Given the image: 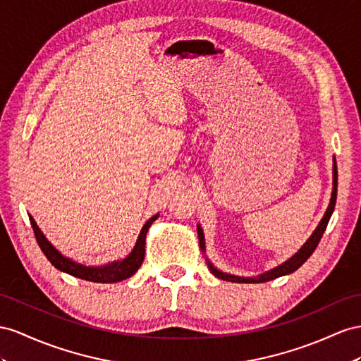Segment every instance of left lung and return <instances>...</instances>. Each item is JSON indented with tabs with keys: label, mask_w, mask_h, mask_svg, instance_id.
Returning <instances> with one entry per match:
<instances>
[{
	"label": "left lung",
	"mask_w": 361,
	"mask_h": 361,
	"mask_svg": "<svg viewBox=\"0 0 361 361\" xmlns=\"http://www.w3.org/2000/svg\"><path fill=\"white\" fill-rule=\"evenodd\" d=\"M334 180H332V183H334V188H332V195H331V202L329 206L326 209V214L325 216L322 218L320 224L317 226V228L314 230V233L311 235V238L308 239L307 243L303 244V247L300 248V250L295 253L293 257H290L288 261L283 262L282 265L276 267V269H273L271 271H267L264 274H261L259 277H239V276H233V274H227V273H223L216 270L214 265H212L209 261H207V265H209V270L214 273L216 277H219V279L223 281H230V282H239V283H259V282H269V281H273L276 279V277H281V276H285V274H290L293 271H295L299 269V267L308 259V257L312 255V252L316 250L320 239L323 236V232L326 230V226L329 223V218L332 215V212H334V207H336V200H337V166H336V160H334ZM198 239H200V248L201 250H204V235H202V230L201 227L198 226Z\"/></svg>",
	"instance_id": "1"
}]
</instances>
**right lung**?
<instances>
[{"instance_id":"obj_1","label":"right lung","mask_w":361,"mask_h":361,"mask_svg":"<svg viewBox=\"0 0 361 361\" xmlns=\"http://www.w3.org/2000/svg\"><path fill=\"white\" fill-rule=\"evenodd\" d=\"M159 218V215H154L152 218H149L146 221V224L143 226L140 235H138V239L135 243L134 250L129 253L128 257H125L123 261L118 262H113L105 267H87L82 264H76L75 261L68 259V257L62 256L56 248H54L45 236L42 235V232L39 230V227L36 226V223L33 221V218L30 216V223L33 227V233L36 241H38V245L41 247L42 253L47 256V259L51 262V265L56 267L58 270L66 271L71 276L79 277V279H85L90 282H99V283H113V282H120L125 281L128 277H131L143 262L145 257V241H146V233L147 228L151 227V224L154 221Z\"/></svg>"}]
</instances>
